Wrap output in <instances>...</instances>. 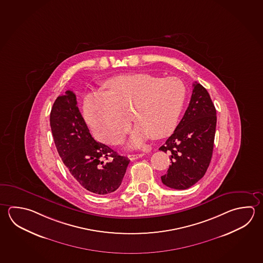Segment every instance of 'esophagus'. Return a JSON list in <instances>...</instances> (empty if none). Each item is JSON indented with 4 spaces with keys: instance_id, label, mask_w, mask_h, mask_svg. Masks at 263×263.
<instances>
[{
    "instance_id": "34e87169",
    "label": "esophagus",
    "mask_w": 263,
    "mask_h": 263,
    "mask_svg": "<svg viewBox=\"0 0 263 263\" xmlns=\"http://www.w3.org/2000/svg\"><path fill=\"white\" fill-rule=\"evenodd\" d=\"M143 156V154H132V155H128V158H129L130 160H135V159H137V158H142Z\"/></svg>"
}]
</instances>
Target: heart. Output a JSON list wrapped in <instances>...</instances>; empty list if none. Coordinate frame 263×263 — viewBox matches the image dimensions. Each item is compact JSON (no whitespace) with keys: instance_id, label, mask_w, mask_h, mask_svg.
<instances>
[{"instance_id":"heart-1","label":"heart","mask_w":263,"mask_h":263,"mask_svg":"<svg viewBox=\"0 0 263 263\" xmlns=\"http://www.w3.org/2000/svg\"><path fill=\"white\" fill-rule=\"evenodd\" d=\"M105 93L87 97L85 115L96 138L116 145L134 124L130 145L138 146L150 136L159 139L175 128L185 101L186 89L180 79H161L147 73L120 75L105 83Z\"/></svg>"}]
</instances>
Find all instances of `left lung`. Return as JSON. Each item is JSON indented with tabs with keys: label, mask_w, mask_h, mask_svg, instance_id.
Returning <instances> with one entry per match:
<instances>
[{
	"label": "left lung",
	"mask_w": 263,
	"mask_h": 263,
	"mask_svg": "<svg viewBox=\"0 0 263 263\" xmlns=\"http://www.w3.org/2000/svg\"><path fill=\"white\" fill-rule=\"evenodd\" d=\"M191 100L183 118L160 151L171 154L172 165L161 176L166 186L184 190L205 175L213 152L216 108L210 93L199 83L193 84Z\"/></svg>",
	"instance_id": "left-lung-1"
}]
</instances>
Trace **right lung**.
Segmentation results:
<instances>
[{"label": "right lung", "instance_id": "right-lung-1", "mask_svg": "<svg viewBox=\"0 0 263 263\" xmlns=\"http://www.w3.org/2000/svg\"><path fill=\"white\" fill-rule=\"evenodd\" d=\"M50 125L58 154L81 186L96 195L113 193L120 186L129 158L91 137L73 91L54 101Z\"/></svg>", "mask_w": 263, "mask_h": 263}]
</instances>
